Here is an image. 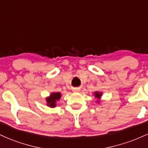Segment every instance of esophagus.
<instances>
[{
    "instance_id": "1",
    "label": "esophagus",
    "mask_w": 148,
    "mask_h": 148,
    "mask_svg": "<svg viewBox=\"0 0 148 148\" xmlns=\"http://www.w3.org/2000/svg\"><path fill=\"white\" fill-rule=\"evenodd\" d=\"M80 90H81V89L79 88H75L73 89V92H79Z\"/></svg>"
}]
</instances>
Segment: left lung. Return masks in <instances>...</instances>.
<instances>
[{
	"instance_id": "1",
	"label": "left lung",
	"mask_w": 148,
	"mask_h": 148,
	"mask_svg": "<svg viewBox=\"0 0 148 148\" xmlns=\"http://www.w3.org/2000/svg\"><path fill=\"white\" fill-rule=\"evenodd\" d=\"M94 95H95V96L96 98H97V99H100V98H101V95H102V93L99 92H95L94 93ZM97 102H99V101H97Z\"/></svg>"
}]
</instances>
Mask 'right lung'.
I'll list each match as a JSON object with an SVG mask.
<instances>
[{
	"label": "right lung",
	"instance_id": "1",
	"mask_svg": "<svg viewBox=\"0 0 148 148\" xmlns=\"http://www.w3.org/2000/svg\"><path fill=\"white\" fill-rule=\"evenodd\" d=\"M61 97V94L60 92H53L50 96L46 99L47 102V106L54 108L56 106V101H58Z\"/></svg>",
	"mask_w": 148,
	"mask_h": 148
}]
</instances>
